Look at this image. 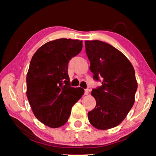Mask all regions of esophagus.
Instances as JSON below:
<instances>
[{
  "mask_svg": "<svg viewBox=\"0 0 156 156\" xmlns=\"http://www.w3.org/2000/svg\"><path fill=\"white\" fill-rule=\"evenodd\" d=\"M89 89H84V95H88L89 94Z\"/></svg>",
  "mask_w": 156,
  "mask_h": 156,
  "instance_id": "34e87169",
  "label": "esophagus"
}]
</instances>
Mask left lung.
<instances>
[{
  "label": "left lung",
  "instance_id": "8db88e82",
  "mask_svg": "<svg viewBox=\"0 0 156 156\" xmlns=\"http://www.w3.org/2000/svg\"><path fill=\"white\" fill-rule=\"evenodd\" d=\"M85 49L94 78L102 80V86L91 91L96 105L88 113L89 121L100 130L113 128L122 122L135 102V70L122 52L105 42L86 41Z\"/></svg>",
  "mask_w": 156,
  "mask_h": 156
}]
</instances>
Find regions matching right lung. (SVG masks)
<instances>
[{
  "instance_id": "add662e5",
  "label": "right lung",
  "mask_w": 156,
  "mask_h": 156,
  "mask_svg": "<svg viewBox=\"0 0 156 156\" xmlns=\"http://www.w3.org/2000/svg\"><path fill=\"white\" fill-rule=\"evenodd\" d=\"M83 41L60 38L34 54L27 74V97L37 119L51 128L67 122L72 108L84 94L70 85L68 62L80 52Z\"/></svg>"
}]
</instances>
